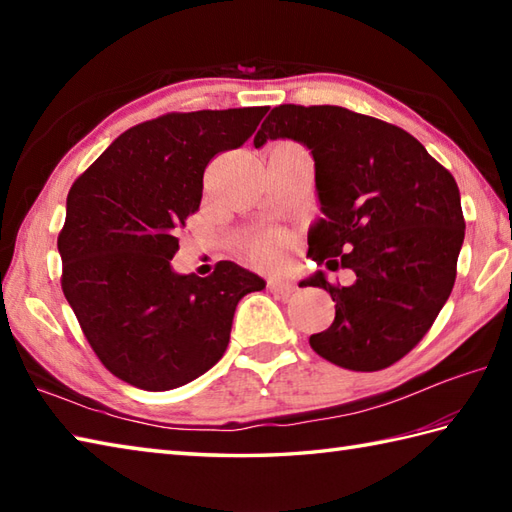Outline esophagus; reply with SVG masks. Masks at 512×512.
Here are the masks:
<instances>
[{
	"instance_id": "esophagus-1",
	"label": "esophagus",
	"mask_w": 512,
	"mask_h": 512,
	"mask_svg": "<svg viewBox=\"0 0 512 512\" xmlns=\"http://www.w3.org/2000/svg\"><path fill=\"white\" fill-rule=\"evenodd\" d=\"M268 288H270V292H275V295H279V297H290L292 292L297 290V286L286 279H270Z\"/></svg>"
}]
</instances>
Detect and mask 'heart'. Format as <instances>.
Returning <instances> with one entry per match:
<instances>
[{"instance_id":"1","label":"heart","mask_w":512,"mask_h":512,"mask_svg":"<svg viewBox=\"0 0 512 512\" xmlns=\"http://www.w3.org/2000/svg\"><path fill=\"white\" fill-rule=\"evenodd\" d=\"M290 248V237L286 233H266L250 246V255L262 264H277L286 257Z\"/></svg>"}]
</instances>
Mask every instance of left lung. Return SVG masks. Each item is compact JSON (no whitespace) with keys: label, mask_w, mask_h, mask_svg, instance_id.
Returning a JSON list of instances; mask_svg holds the SVG:
<instances>
[{"label":"left lung","mask_w":512,"mask_h":512,"mask_svg":"<svg viewBox=\"0 0 512 512\" xmlns=\"http://www.w3.org/2000/svg\"><path fill=\"white\" fill-rule=\"evenodd\" d=\"M277 138L314 160L323 217L308 231V257L356 275L341 288L323 270L301 281L336 301L330 328L310 336L312 350L356 372L394 365L427 334L455 284L464 242L455 178L405 129L345 107H273L253 143Z\"/></svg>","instance_id":"8db88e82"}]
</instances>
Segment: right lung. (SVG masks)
<instances>
[{"instance_id": "add662e5", "label": "right lung", "mask_w": 512, "mask_h": 512, "mask_svg": "<svg viewBox=\"0 0 512 512\" xmlns=\"http://www.w3.org/2000/svg\"><path fill=\"white\" fill-rule=\"evenodd\" d=\"M266 112L200 110L129 127L72 184L57 242L63 295L125 383L167 391L202 376L226 350L239 299L266 288L235 262L209 277L171 266L209 160L242 147Z\"/></svg>"}]
</instances>
